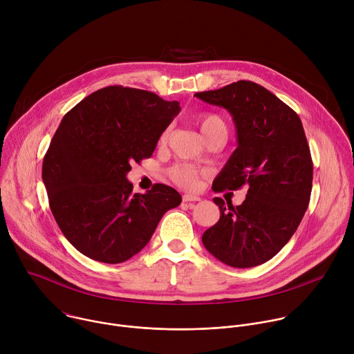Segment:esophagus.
<instances>
[{"mask_svg": "<svg viewBox=\"0 0 354 354\" xmlns=\"http://www.w3.org/2000/svg\"><path fill=\"white\" fill-rule=\"evenodd\" d=\"M182 198H183V201H200V197H198V196H196V194H189V193L183 194Z\"/></svg>", "mask_w": 354, "mask_h": 354, "instance_id": "34e87169", "label": "esophagus"}]
</instances>
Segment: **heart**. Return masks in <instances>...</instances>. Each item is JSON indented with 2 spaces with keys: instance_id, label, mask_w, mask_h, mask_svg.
<instances>
[{
  "instance_id": "obj_1",
  "label": "heart",
  "mask_w": 354,
  "mask_h": 354,
  "mask_svg": "<svg viewBox=\"0 0 354 354\" xmlns=\"http://www.w3.org/2000/svg\"><path fill=\"white\" fill-rule=\"evenodd\" d=\"M196 122L198 124L201 134H203L205 138L207 140V142L214 138H223V140L227 138V133H228L227 126L220 116L214 113H201L197 116ZM167 137H168V131H164L160 137V141L164 142ZM205 174H206L205 171H201L197 167L190 164H178L169 169L171 179L176 185L185 189H196L198 186L200 178Z\"/></svg>"
}]
</instances>
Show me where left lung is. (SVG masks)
Returning <instances> with one entry per match:
<instances>
[{
	"label": "left lung",
	"instance_id": "obj_1",
	"mask_svg": "<svg viewBox=\"0 0 354 354\" xmlns=\"http://www.w3.org/2000/svg\"><path fill=\"white\" fill-rule=\"evenodd\" d=\"M227 109L236 127L238 147L213 182L214 192L248 187L241 206H225L205 231V248L232 268L270 261L290 241L308 207L313 160L298 115L274 93L252 81H238L194 93Z\"/></svg>",
	"mask_w": 354,
	"mask_h": 354
}]
</instances>
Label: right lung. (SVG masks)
Wrapping results in <instances>:
<instances>
[{
	"instance_id": "add662e5",
	"label": "right lung",
	"mask_w": 354,
	"mask_h": 354,
	"mask_svg": "<svg viewBox=\"0 0 354 354\" xmlns=\"http://www.w3.org/2000/svg\"><path fill=\"white\" fill-rule=\"evenodd\" d=\"M180 112L176 100L129 86L97 89L62 120L43 158L48 205L68 242L82 255L122 263L153 236L180 194L157 183L133 193L126 175L133 162L153 156Z\"/></svg>"
}]
</instances>
